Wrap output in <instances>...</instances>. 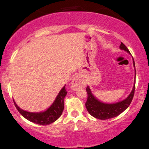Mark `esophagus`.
Segmentation results:
<instances>
[{"instance_id":"1","label":"esophagus","mask_w":149,"mask_h":149,"mask_svg":"<svg viewBox=\"0 0 149 149\" xmlns=\"http://www.w3.org/2000/svg\"><path fill=\"white\" fill-rule=\"evenodd\" d=\"M83 85V81L81 80V79L79 76H76L72 79V83H71V87L72 89H77L82 87Z\"/></svg>"}]
</instances>
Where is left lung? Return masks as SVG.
<instances>
[{
	"instance_id": "1",
	"label": "left lung",
	"mask_w": 149,
	"mask_h": 149,
	"mask_svg": "<svg viewBox=\"0 0 149 149\" xmlns=\"http://www.w3.org/2000/svg\"><path fill=\"white\" fill-rule=\"evenodd\" d=\"M119 47L121 49H123L130 54L129 49L123 42H121ZM133 62L134 66L135 67V62H134V59ZM135 84L136 80L135 82H134V85L132 90V92L128 95L127 98L121 102H119L114 104H105L101 102L100 101H99L98 100L93 96L89 87H87L86 88L87 100L86 103H85V107H86L87 111L93 117L101 120L109 119L117 117L121 113H123L125 110L127 109L128 107L130 105V104H131L132 99L134 97V91H135Z\"/></svg>"
}]
</instances>
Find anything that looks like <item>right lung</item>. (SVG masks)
<instances>
[{
  "label": "right lung",
  "mask_w": 149,
  "mask_h": 149,
  "mask_svg": "<svg viewBox=\"0 0 149 149\" xmlns=\"http://www.w3.org/2000/svg\"><path fill=\"white\" fill-rule=\"evenodd\" d=\"M66 94L67 91L64 86L57 95L52 105L47 111L40 113H30L24 111L17 107L15 101L13 100V102L16 109L24 118L38 125H47L54 123L62 115V112L64 111V99Z\"/></svg>",
  "instance_id": "obj_1"
}]
</instances>
